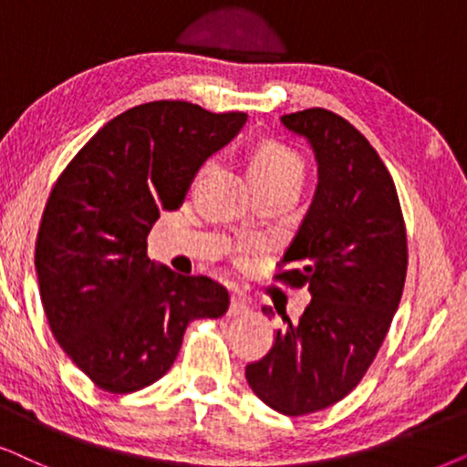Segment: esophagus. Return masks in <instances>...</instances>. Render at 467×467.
Segmentation results:
<instances>
[{"label":"esophagus","instance_id":"obj_1","mask_svg":"<svg viewBox=\"0 0 467 467\" xmlns=\"http://www.w3.org/2000/svg\"><path fill=\"white\" fill-rule=\"evenodd\" d=\"M247 309H250V303H247V298H245V296H241V295H237V292H234V295L230 296V307H228V314H230V316H241V314H245Z\"/></svg>","mask_w":467,"mask_h":467}]
</instances>
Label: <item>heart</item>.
Wrapping results in <instances>:
<instances>
[{
	"mask_svg": "<svg viewBox=\"0 0 467 467\" xmlns=\"http://www.w3.org/2000/svg\"><path fill=\"white\" fill-rule=\"evenodd\" d=\"M211 164L202 166L207 172ZM250 175L254 183L265 182H298L303 183L306 166H303L301 155L295 149L282 145V142H265L254 151L250 160Z\"/></svg>",
	"mask_w": 467,
	"mask_h": 467,
	"instance_id": "1",
	"label": "heart"
}]
</instances>
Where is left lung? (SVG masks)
Listing matches in <instances>:
<instances>
[{
	"instance_id": "obj_1",
	"label": "left lung",
	"mask_w": 467,
	"mask_h": 467,
	"mask_svg": "<svg viewBox=\"0 0 467 467\" xmlns=\"http://www.w3.org/2000/svg\"><path fill=\"white\" fill-rule=\"evenodd\" d=\"M282 123L312 145L318 188L273 279L306 285L312 301L296 322L282 314L285 327L245 378L266 406L303 416L344 400L368 374L401 301L408 239L393 177L350 121L307 109Z\"/></svg>"
}]
</instances>
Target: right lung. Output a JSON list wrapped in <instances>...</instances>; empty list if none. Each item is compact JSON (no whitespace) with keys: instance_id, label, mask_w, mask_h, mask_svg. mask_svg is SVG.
I'll list each match as a JSON object with an SVG mask.
<instances>
[{"instance_id":"right-lung-1","label":"right lung","mask_w":467,"mask_h":467,"mask_svg":"<svg viewBox=\"0 0 467 467\" xmlns=\"http://www.w3.org/2000/svg\"><path fill=\"white\" fill-rule=\"evenodd\" d=\"M245 121L182 99L140 104L98 130L55 182L36 239L42 306L57 344L102 390L160 380L190 322L226 314L222 284L155 266L147 237Z\"/></svg>"}]
</instances>
